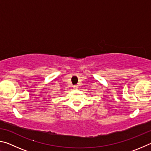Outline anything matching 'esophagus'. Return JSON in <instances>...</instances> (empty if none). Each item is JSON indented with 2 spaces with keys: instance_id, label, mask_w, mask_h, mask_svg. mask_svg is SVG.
<instances>
[{
  "instance_id": "esophagus-1",
  "label": "esophagus",
  "mask_w": 151,
  "mask_h": 151,
  "mask_svg": "<svg viewBox=\"0 0 151 151\" xmlns=\"http://www.w3.org/2000/svg\"><path fill=\"white\" fill-rule=\"evenodd\" d=\"M74 88H78V85H74Z\"/></svg>"
}]
</instances>
